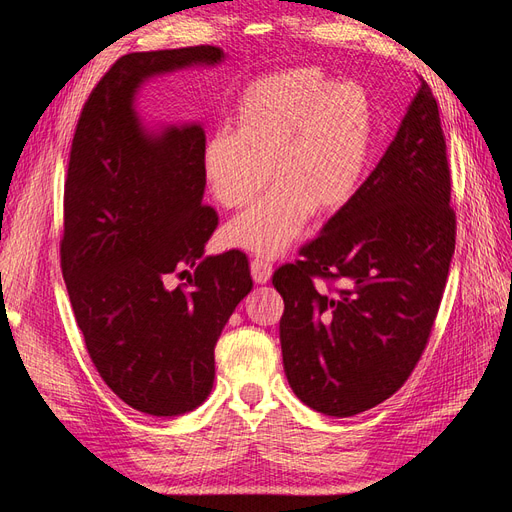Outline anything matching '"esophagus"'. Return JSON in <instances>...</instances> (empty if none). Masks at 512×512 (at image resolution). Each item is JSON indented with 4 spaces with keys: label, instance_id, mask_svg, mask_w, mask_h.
<instances>
[{
    "label": "esophagus",
    "instance_id": "1",
    "mask_svg": "<svg viewBox=\"0 0 512 512\" xmlns=\"http://www.w3.org/2000/svg\"><path fill=\"white\" fill-rule=\"evenodd\" d=\"M250 269H252V277H254L256 284H267V282L271 280V273H273L271 260L262 258V256H256V258L252 260Z\"/></svg>",
    "mask_w": 512,
    "mask_h": 512
}]
</instances>
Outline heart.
Segmentation results:
<instances>
[{
	"instance_id": "obj_1",
	"label": "heart",
	"mask_w": 512,
	"mask_h": 512,
	"mask_svg": "<svg viewBox=\"0 0 512 512\" xmlns=\"http://www.w3.org/2000/svg\"><path fill=\"white\" fill-rule=\"evenodd\" d=\"M237 130L209 136L203 173L226 209L275 188L224 228L232 247L277 256L312 218L342 211L359 192L371 151V104L356 83H333L316 68H290L245 89Z\"/></svg>"
}]
</instances>
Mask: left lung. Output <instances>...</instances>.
<instances>
[{"instance_id": "obj_1", "label": "left lung", "mask_w": 512, "mask_h": 512, "mask_svg": "<svg viewBox=\"0 0 512 512\" xmlns=\"http://www.w3.org/2000/svg\"><path fill=\"white\" fill-rule=\"evenodd\" d=\"M455 235L440 111L421 79L359 192L297 262L273 273L284 297V371L305 406L354 416L404 386L436 322ZM316 279L328 290L316 289ZM339 279L344 289L332 286Z\"/></svg>"}]
</instances>
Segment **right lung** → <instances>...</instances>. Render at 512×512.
I'll list each match as a JSON object with an SVG mask.
<instances>
[{"instance_id":"right-lung-1","label":"right lung","mask_w":512,"mask_h":512,"mask_svg":"<svg viewBox=\"0 0 512 512\" xmlns=\"http://www.w3.org/2000/svg\"><path fill=\"white\" fill-rule=\"evenodd\" d=\"M222 59L211 44L123 55L89 94L72 138L61 273L98 374L151 416L209 397L215 344L252 277L241 250L203 258L218 228L203 205L205 130L147 132L134 96L151 76ZM173 274L186 284L168 289Z\"/></svg>"}]
</instances>
